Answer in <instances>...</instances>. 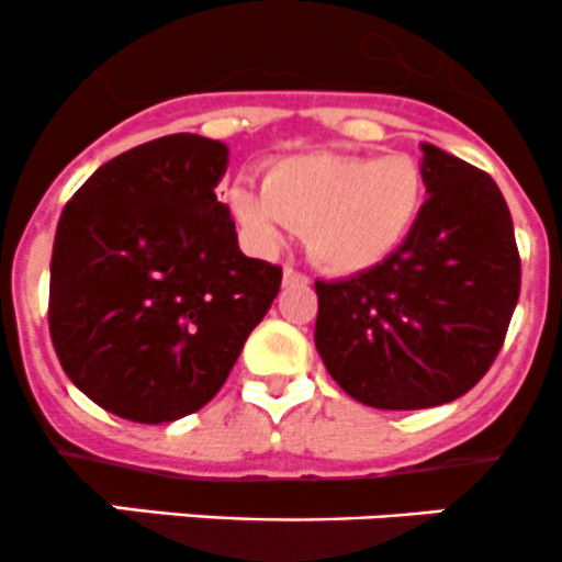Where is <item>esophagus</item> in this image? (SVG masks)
Returning <instances> with one entry per match:
<instances>
[{"mask_svg":"<svg viewBox=\"0 0 562 562\" xmlns=\"http://www.w3.org/2000/svg\"><path fill=\"white\" fill-rule=\"evenodd\" d=\"M283 283H286V286H305V283H308V276L300 273V270L294 268H283Z\"/></svg>","mask_w":562,"mask_h":562,"instance_id":"esophagus-1","label":"esophagus"}]
</instances>
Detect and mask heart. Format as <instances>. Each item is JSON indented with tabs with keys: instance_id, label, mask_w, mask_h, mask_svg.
<instances>
[{
	"instance_id": "b5f03b06",
	"label": "heart",
	"mask_w": 562,
	"mask_h": 562,
	"mask_svg": "<svg viewBox=\"0 0 562 562\" xmlns=\"http://www.w3.org/2000/svg\"><path fill=\"white\" fill-rule=\"evenodd\" d=\"M426 177L413 155L311 153L283 158L262 188L237 182L229 204L237 221L265 246L283 229L305 232L311 259L327 273L349 276L391 257L418 221Z\"/></svg>"
}]
</instances>
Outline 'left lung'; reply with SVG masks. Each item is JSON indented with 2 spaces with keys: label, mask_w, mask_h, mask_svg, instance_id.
<instances>
[{
  "label": "left lung",
  "mask_w": 562,
  "mask_h": 562,
  "mask_svg": "<svg viewBox=\"0 0 562 562\" xmlns=\"http://www.w3.org/2000/svg\"><path fill=\"white\" fill-rule=\"evenodd\" d=\"M424 177L429 199L391 257L314 283L316 352L376 409L464 396L497 358L519 300V248L497 182L435 144H424Z\"/></svg>",
  "instance_id": "1"
}]
</instances>
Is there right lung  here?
Returning a JSON list of instances; mask_svg holds the SVG:
<instances>
[{
  "label": "right lung",
  "mask_w": 562,
  "mask_h": 562,
  "mask_svg": "<svg viewBox=\"0 0 562 562\" xmlns=\"http://www.w3.org/2000/svg\"><path fill=\"white\" fill-rule=\"evenodd\" d=\"M229 149L175 133L116 155L59 218L48 330L65 374L109 413L169 424L210 402L281 289L248 259L215 186Z\"/></svg>",
  "instance_id": "obj_1"
}]
</instances>
